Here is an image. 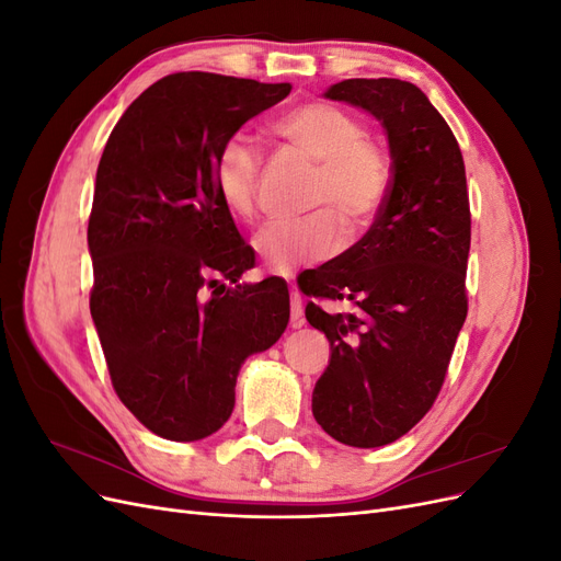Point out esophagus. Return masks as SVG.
Wrapping results in <instances>:
<instances>
[{
    "mask_svg": "<svg viewBox=\"0 0 561 561\" xmlns=\"http://www.w3.org/2000/svg\"><path fill=\"white\" fill-rule=\"evenodd\" d=\"M290 322H293V328H301L304 325V304H301V297L297 293H293Z\"/></svg>",
    "mask_w": 561,
    "mask_h": 561,
    "instance_id": "obj_1",
    "label": "esophagus"
}]
</instances>
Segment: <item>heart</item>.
Returning a JSON list of instances; mask_svg holds the SVG:
<instances>
[{
    "label": "heart",
    "instance_id": "heart-1",
    "mask_svg": "<svg viewBox=\"0 0 561 561\" xmlns=\"http://www.w3.org/2000/svg\"><path fill=\"white\" fill-rule=\"evenodd\" d=\"M274 135L299 157L316 163L309 208L290 222H271L254 236V250L274 274H293L304 264L328 260L342 245V221L348 236L367 231L390 192L386 149L365 138V124L332 103H307L285 112ZM260 154L245 135H231L213 159L217 198L236 219L254 217L257 208Z\"/></svg>",
    "mask_w": 561,
    "mask_h": 561
}]
</instances>
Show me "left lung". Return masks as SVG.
Returning a JSON list of instances; mask_svg holds the SVG:
<instances>
[{"mask_svg": "<svg viewBox=\"0 0 561 561\" xmlns=\"http://www.w3.org/2000/svg\"><path fill=\"white\" fill-rule=\"evenodd\" d=\"M325 98L381 122L390 192L375 225L336 262L299 276L316 297L307 320L330 342L313 388V416L336 443L383 447L426 416L468 313L470 206L451 128L419 87L400 79H344ZM318 298L351 300L328 314Z\"/></svg>", "mask_w": 561, "mask_h": 561, "instance_id": "obj_1", "label": "left lung"}]
</instances>
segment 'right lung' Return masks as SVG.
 <instances>
[{"label": "right lung", "instance_id": "right-lung-1", "mask_svg": "<svg viewBox=\"0 0 561 561\" xmlns=\"http://www.w3.org/2000/svg\"><path fill=\"white\" fill-rule=\"evenodd\" d=\"M290 91L168 75L133 100L100 159L91 316L118 400L159 437L194 443L222 428L241 365L290 320L280 278L241 283L252 248L213 184L222 142Z\"/></svg>", "mask_w": 561, "mask_h": 561}]
</instances>
